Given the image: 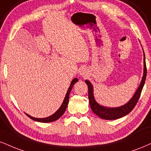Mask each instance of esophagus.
<instances>
[{"mask_svg": "<svg viewBox=\"0 0 151 151\" xmlns=\"http://www.w3.org/2000/svg\"><path fill=\"white\" fill-rule=\"evenodd\" d=\"M80 74L81 76H82V77H86V70H85V69H82V70L80 71Z\"/></svg>", "mask_w": 151, "mask_h": 151, "instance_id": "obj_1", "label": "esophagus"}]
</instances>
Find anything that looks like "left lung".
I'll list each match as a JSON object with an SVG mask.
<instances>
[{
  "mask_svg": "<svg viewBox=\"0 0 151 151\" xmlns=\"http://www.w3.org/2000/svg\"><path fill=\"white\" fill-rule=\"evenodd\" d=\"M147 74V69L146 65V60H145V54H144V70H143V76L142 80L140 83V86L138 88L137 91H136L134 96L132 97V99L130 100L129 102L122 105L121 107H118L115 108H105V107L101 106L99 104L96 103L93 98V86L90 81L86 80V83L88 86V99H89V104L93 111L96 115H97L102 119H116L119 118L124 117L132 111L134 108L135 105L139 101L140 96H141V91H142L143 87L144 86L145 81H146Z\"/></svg>",
  "mask_w": 151,
  "mask_h": 151,
  "instance_id": "1",
  "label": "left lung"
}]
</instances>
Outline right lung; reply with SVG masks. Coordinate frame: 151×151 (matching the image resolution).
Instances as JSON below:
<instances>
[{"label":"right lung","mask_w":151,"mask_h":151,"mask_svg":"<svg viewBox=\"0 0 151 151\" xmlns=\"http://www.w3.org/2000/svg\"><path fill=\"white\" fill-rule=\"evenodd\" d=\"M77 81H78L77 79H74L72 81V82H71V84H70V88H68V92H67L66 96H65V98L64 99V101H63V104H62L60 108L58 109V111L55 112V113H54L52 115L50 116V117H46V118H35L33 117H31L30 115H27V114H26V115L28 116L29 117L31 118V119H33V120L37 121V122H51L57 120V119H59V118L61 116L63 115V114H64L65 110H66V108H67V107H68V105L69 103V96H70V91H71V90H72V87H73V85L76 82H77Z\"/></svg>","instance_id":"add662e5"}]
</instances>
